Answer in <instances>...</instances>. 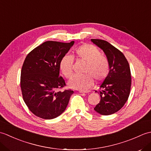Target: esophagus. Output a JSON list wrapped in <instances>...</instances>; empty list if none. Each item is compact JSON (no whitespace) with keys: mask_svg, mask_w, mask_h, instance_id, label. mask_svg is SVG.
Instances as JSON below:
<instances>
[{"mask_svg":"<svg viewBox=\"0 0 151 151\" xmlns=\"http://www.w3.org/2000/svg\"><path fill=\"white\" fill-rule=\"evenodd\" d=\"M79 93H89V91H82V90H80Z\"/></svg>","mask_w":151,"mask_h":151,"instance_id":"esophagus-1","label":"esophagus"}]
</instances>
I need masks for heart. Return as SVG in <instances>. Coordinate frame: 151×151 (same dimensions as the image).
Masks as SVG:
<instances>
[{
  "label": "heart",
  "mask_w": 151,
  "mask_h": 151,
  "mask_svg": "<svg viewBox=\"0 0 151 151\" xmlns=\"http://www.w3.org/2000/svg\"><path fill=\"white\" fill-rule=\"evenodd\" d=\"M75 56L86 63L85 73L82 76H75L69 82L70 88L85 90L93 84V78L101 82L108 76L110 71V63L108 58L101 54L97 47L91 44L82 45L75 50ZM73 58L69 55L63 56L60 62V69L67 78H70L73 75Z\"/></svg>",
  "instance_id": "obj_1"
}]
</instances>
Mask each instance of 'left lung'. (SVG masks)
I'll use <instances>...</instances> for the list:
<instances>
[{
    "label": "left lung",
    "mask_w": 151,
    "mask_h": 151,
    "mask_svg": "<svg viewBox=\"0 0 151 151\" xmlns=\"http://www.w3.org/2000/svg\"><path fill=\"white\" fill-rule=\"evenodd\" d=\"M103 50L110 63V71L100 86L101 101L94 110L101 115H108L118 111L129 99L131 88L129 63L124 54L108 41L91 39ZM95 92H97L96 91Z\"/></svg>",
    "instance_id": "1"
}]
</instances>
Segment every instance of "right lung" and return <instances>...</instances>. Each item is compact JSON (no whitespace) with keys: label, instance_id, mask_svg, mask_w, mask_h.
<instances>
[{"label":"right lung","instance_id":"right-lung-1","mask_svg":"<svg viewBox=\"0 0 151 151\" xmlns=\"http://www.w3.org/2000/svg\"><path fill=\"white\" fill-rule=\"evenodd\" d=\"M75 41H48L28 53L21 73L22 98L29 110L40 118L52 119L62 114L74 91L60 76V62Z\"/></svg>","mask_w":151,"mask_h":151}]
</instances>
